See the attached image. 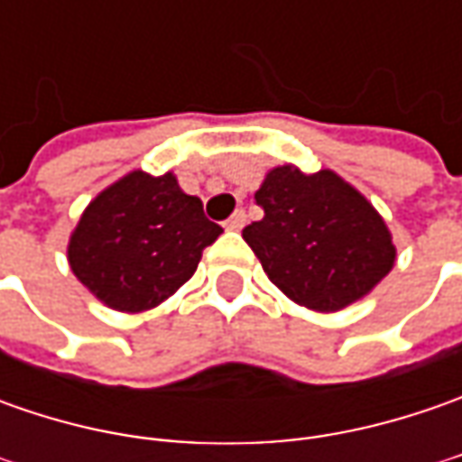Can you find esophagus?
Returning <instances> with one entry per match:
<instances>
[{
    "instance_id": "obj_1",
    "label": "esophagus",
    "mask_w": 462,
    "mask_h": 462,
    "mask_svg": "<svg viewBox=\"0 0 462 462\" xmlns=\"http://www.w3.org/2000/svg\"><path fill=\"white\" fill-rule=\"evenodd\" d=\"M244 223H246V213H244V210H236L223 226H226L228 231H239V228H244Z\"/></svg>"
}]
</instances>
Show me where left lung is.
<instances>
[{
  "instance_id": "1",
  "label": "left lung",
  "mask_w": 462,
  "mask_h": 462,
  "mask_svg": "<svg viewBox=\"0 0 462 462\" xmlns=\"http://www.w3.org/2000/svg\"><path fill=\"white\" fill-rule=\"evenodd\" d=\"M254 200L264 218L249 223L241 236L267 277L306 309H346L396 262L381 213L331 169L313 174L293 164L270 169Z\"/></svg>"
}]
</instances>
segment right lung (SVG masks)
I'll return each mask as SVG.
<instances>
[{"mask_svg":"<svg viewBox=\"0 0 462 462\" xmlns=\"http://www.w3.org/2000/svg\"><path fill=\"white\" fill-rule=\"evenodd\" d=\"M221 234L171 171L135 169L87 205L69 239V264L105 306L138 313L177 293Z\"/></svg>","mask_w":462,"mask_h":462,"instance_id":"1","label":"right lung"}]
</instances>
